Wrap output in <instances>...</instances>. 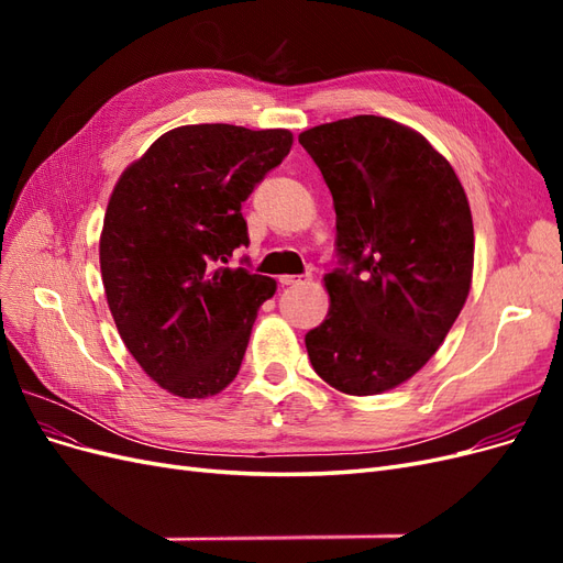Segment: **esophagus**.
Listing matches in <instances>:
<instances>
[{"instance_id": "obj_1", "label": "esophagus", "mask_w": 563, "mask_h": 563, "mask_svg": "<svg viewBox=\"0 0 563 563\" xmlns=\"http://www.w3.org/2000/svg\"><path fill=\"white\" fill-rule=\"evenodd\" d=\"M305 282H310V275H305V277L284 275V277H279V284H282V286H298V284H305Z\"/></svg>"}]
</instances>
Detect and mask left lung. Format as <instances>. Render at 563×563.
Returning <instances> with one entry per match:
<instances>
[{
	"mask_svg": "<svg viewBox=\"0 0 563 563\" xmlns=\"http://www.w3.org/2000/svg\"><path fill=\"white\" fill-rule=\"evenodd\" d=\"M333 195L338 267L327 319L305 335L321 380L368 397L444 343L467 300L472 213L453 166L420 133L356 114L298 135Z\"/></svg>",
	"mask_w": 563,
	"mask_h": 563,
	"instance_id": "obj_1",
	"label": "left lung"
}]
</instances>
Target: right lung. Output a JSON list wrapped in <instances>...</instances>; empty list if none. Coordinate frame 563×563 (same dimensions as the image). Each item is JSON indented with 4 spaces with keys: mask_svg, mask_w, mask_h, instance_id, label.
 <instances>
[{
    "mask_svg": "<svg viewBox=\"0 0 563 563\" xmlns=\"http://www.w3.org/2000/svg\"><path fill=\"white\" fill-rule=\"evenodd\" d=\"M286 129L192 124L168 131L114 185L100 272L117 331L147 376L183 399L240 373L275 279L228 267L249 246L242 201L291 150Z\"/></svg>",
    "mask_w": 563,
    "mask_h": 563,
    "instance_id": "right-lung-1",
    "label": "right lung"
}]
</instances>
